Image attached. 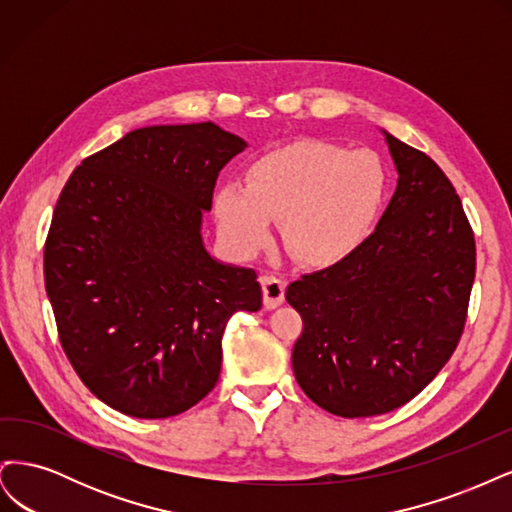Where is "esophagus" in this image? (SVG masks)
Instances as JSON below:
<instances>
[{
  "mask_svg": "<svg viewBox=\"0 0 512 512\" xmlns=\"http://www.w3.org/2000/svg\"><path fill=\"white\" fill-rule=\"evenodd\" d=\"M260 284H262V294H265L267 309H275L284 303V292H286L284 280H280V277L275 275H262Z\"/></svg>",
  "mask_w": 512,
  "mask_h": 512,
  "instance_id": "34e87169",
  "label": "esophagus"
}]
</instances>
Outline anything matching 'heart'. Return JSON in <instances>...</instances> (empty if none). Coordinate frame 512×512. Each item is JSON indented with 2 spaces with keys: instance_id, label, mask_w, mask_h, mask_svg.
<instances>
[{
  "instance_id": "obj_1",
  "label": "heart",
  "mask_w": 512,
  "mask_h": 512,
  "mask_svg": "<svg viewBox=\"0 0 512 512\" xmlns=\"http://www.w3.org/2000/svg\"><path fill=\"white\" fill-rule=\"evenodd\" d=\"M384 192L386 170L374 151L299 141L258 158L247 170V185H218L213 215L237 256L265 250L273 222H284L290 250L309 265L329 267L371 235Z\"/></svg>"
}]
</instances>
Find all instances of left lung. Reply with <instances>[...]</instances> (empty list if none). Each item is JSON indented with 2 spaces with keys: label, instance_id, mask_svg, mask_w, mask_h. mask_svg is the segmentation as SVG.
<instances>
[{
  "label": "left lung",
  "instance_id": "8db88e82",
  "mask_svg": "<svg viewBox=\"0 0 512 512\" xmlns=\"http://www.w3.org/2000/svg\"><path fill=\"white\" fill-rule=\"evenodd\" d=\"M382 134L397 188L376 230L348 258L286 288L303 318L294 378L344 418L391 412L438 376L459 344L476 271L453 183L423 151Z\"/></svg>",
  "mask_w": 512,
  "mask_h": 512
}]
</instances>
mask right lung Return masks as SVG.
Here are the masks:
<instances>
[{
    "label": "right lung",
    "instance_id": "add662e5",
    "mask_svg": "<svg viewBox=\"0 0 512 512\" xmlns=\"http://www.w3.org/2000/svg\"><path fill=\"white\" fill-rule=\"evenodd\" d=\"M247 147L213 121L128 132L76 166L53 211L44 286L61 346L106 406L181 414L220 378L235 312H258L256 271L215 260L203 215Z\"/></svg>",
    "mask_w": 512,
    "mask_h": 512
}]
</instances>
